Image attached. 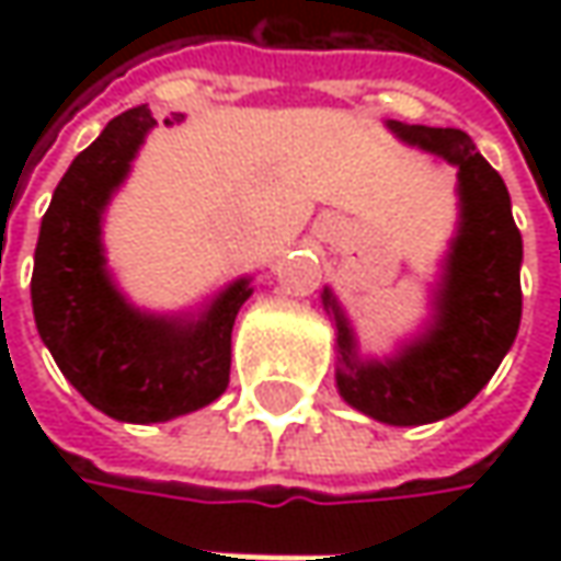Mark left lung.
I'll use <instances>...</instances> for the list:
<instances>
[{
	"mask_svg": "<svg viewBox=\"0 0 561 561\" xmlns=\"http://www.w3.org/2000/svg\"><path fill=\"white\" fill-rule=\"evenodd\" d=\"M409 146L459 168V230L434 293V321L393 358H358L356 336L334 293L336 390L368 419L412 427L465 409L484 390L522 324V233L503 178L456 127L390 121Z\"/></svg>",
	"mask_w": 561,
	"mask_h": 561,
	"instance_id": "obj_1",
	"label": "left lung"
}]
</instances>
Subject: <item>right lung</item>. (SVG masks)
Returning <instances> with one entry per match:
<instances>
[{
    "label": "right lung",
    "instance_id": "right-lung-1",
    "mask_svg": "<svg viewBox=\"0 0 561 561\" xmlns=\"http://www.w3.org/2000/svg\"><path fill=\"white\" fill-rule=\"evenodd\" d=\"M152 127V112L137 105L71 162L43 215L31 277L36 331L61 375L99 412L130 424L171 421L225 393L233 318L252 296L240 277L199 314L168 318L134 309L115 287L102 211Z\"/></svg>",
    "mask_w": 561,
    "mask_h": 561
}]
</instances>
